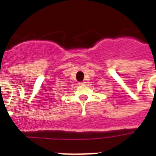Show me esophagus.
<instances>
[{
    "label": "esophagus",
    "mask_w": 156,
    "mask_h": 156,
    "mask_svg": "<svg viewBox=\"0 0 156 156\" xmlns=\"http://www.w3.org/2000/svg\"><path fill=\"white\" fill-rule=\"evenodd\" d=\"M78 84L79 86H83V85H85V83H84V82H79Z\"/></svg>",
    "instance_id": "esophagus-1"
}]
</instances>
